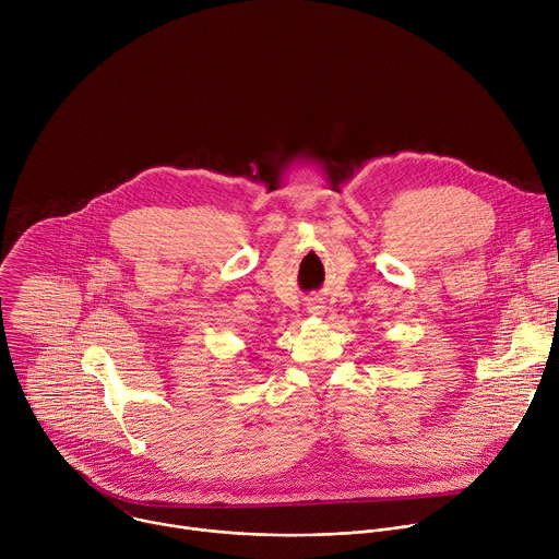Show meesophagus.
Returning <instances> with one entry per match:
<instances>
[{
	"mask_svg": "<svg viewBox=\"0 0 559 559\" xmlns=\"http://www.w3.org/2000/svg\"><path fill=\"white\" fill-rule=\"evenodd\" d=\"M307 309H309V313H313V316H323V313H325V305H323L321 300H311V302L307 305Z\"/></svg>",
	"mask_w": 559,
	"mask_h": 559,
	"instance_id": "34e87169",
	"label": "esophagus"
}]
</instances>
